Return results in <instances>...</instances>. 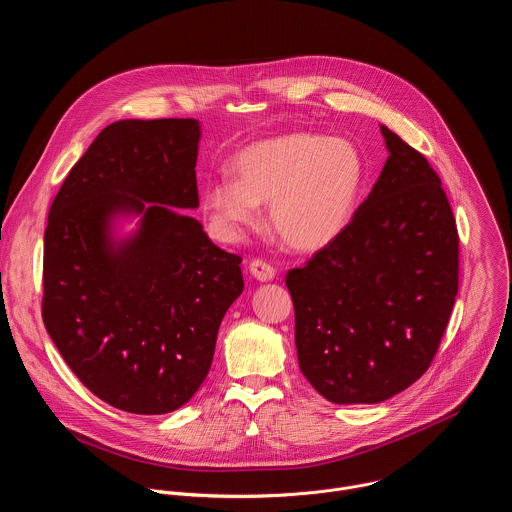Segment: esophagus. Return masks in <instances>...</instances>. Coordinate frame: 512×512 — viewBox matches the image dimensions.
<instances>
[{"instance_id": "esophagus-1", "label": "esophagus", "mask_w": 512, "mask_h": 512, "mask_svg": "<svg viewBox=\"0 0 512 512\" xmlns=\"http://www.w3.org/2000/svg\"><path fill=\"white\" fill-rule=\"evenodd\" d=\"M249 271L253 273V277H257L259 281H271L275 277V267L263 259H253L249 263Z\"/></svg>"}]
</instances>
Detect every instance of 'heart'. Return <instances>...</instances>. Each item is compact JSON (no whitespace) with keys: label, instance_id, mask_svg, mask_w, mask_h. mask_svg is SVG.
I'll return each mask as SVG.
<instances>
[{"label":"heart","instance_id":"b5f03b06","mask_svg":"<svg viewBox=\"0 0 512 512\" xmlns=\"http://www.w3.org/2000/svg\"><path fill=\"white\" fill-rule=\"evenodd\" d=\"M233 176L204 186L202 204L214 233L239 239L271 202L269 221L291 249L318 251L342 235L356 212L367 166L344 137L294 131L249 145Z\"/></svg>","mask_w":512,"mask_h":512}]
</instances>
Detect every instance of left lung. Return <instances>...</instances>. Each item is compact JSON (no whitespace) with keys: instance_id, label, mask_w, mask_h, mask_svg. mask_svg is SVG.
<instances>
[{"instance_id":"1","label":"left lung","mask_w":512,"mask_h":512,"mask_svg":"<svg viewBox=\"0 0 512 512\" xmlns=\"http://www.w3.org/2000/svg\"><path fill=\"white\" fill-rule=\"evenodd\" d=\"M389 158L348 227L285 285L304 377L332 403H381L440 348L460 275L450 200L427 158L381 125Z\"/></svg>"}]
</instances>
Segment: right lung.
<instances>
[{
  "mask_svg": "<svg viewBox=\"0 0 512 512\" xmlns=\"http://www.w3.org/2000/svg\"><path fill=\"white\" fill-rule=\"evenodd\" d=\"M196 119L107 125L72 166L44 231L42 320L70 371L139 415L182 407L210 371L218 326L241 296V257L178 208L198 206ZM115 211L144 214L113 248Z\"/></svg>",
  "mask_w": 512,
  "mask_h": 512,
  "instance_id": "obj_1",
  "label": "right lung"
}]
</instances>
